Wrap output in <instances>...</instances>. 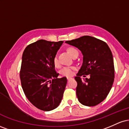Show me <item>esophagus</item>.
Here are the masks:
<instances>
[{
  "label": "esophagus",
  "instance_id": "obj_1",
  "mask_svg": "<svg viewBox=\"0 0 129 129\" xmlns=\"http://www.w3.org/2000/svg\"><path fill=\"white\" fill-rule=\"evenodd\" d=\"M72 79H73V78H70V77H68V78H67V81H70V80H72Z\"/></svg>",
  "mask_w": 129,
  "mask_h": 129
}]
</instances>
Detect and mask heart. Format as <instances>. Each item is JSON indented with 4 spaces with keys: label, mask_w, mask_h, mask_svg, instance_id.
<instances>
[{
    "label": "heart",
    "mask_w": 129,
    "mask_h": 129,
    "mask_svg": "<svg viewBox=\"0 0 129 129\" xmlns=\"http://www.w3.org/2000/svg\"><path fill=\"white\" fill-rule=\"evenodd\" d=\"M67 51L70 54L71 56H73L75 53L78 52L77 50L75 48H73V47H70L67 49ZM53 63H54V66L56 67H59L60 66L59 61L58 57L57 56H55L53 58ZM74 71H75V67L71 66H67L63 67L62 69L60 70V73L62 75L64 76H72V75H73L74 74Z\"/></svg>",
    "instance_id": "1"
}]
</instances>
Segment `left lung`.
Segmentation results:
<instances>
[{"instance_id": "8db88e82", "label": "left lung", "mask_w": 129, "mask_h": 129, "mask_svg": "<svg viewBox=\"0 0 129 129\" xmlns=\"http://www.w3.org/2000/svg\"><path fill=\"white\" fill-rule=\"evenodd\" d=\"M66 43L79 49L83 55V62L75 79L78 85L76 95L79 101L86 106H96L110 92L115 78L113 55L104 41L89 36L67 41ZM90 75L82 81L80 76Z\"/></svg>"}]
</instances>
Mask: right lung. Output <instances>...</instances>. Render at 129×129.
I'll list each match as a JSON object with an SVG mask.
<instances>
[{
    "label": "right lung",
    "instance_id": "right-lung-1",
    "mask_svg": "<svg viewBox=\"0 0 129 129\" xmlns=\"http://www.w3.org/2000/svg\"><path fill=\"white\" fill-rule=\"evenodd\" d=\"M63 41L39 40L26 47L22 54L20 78L26 97L33 106L50 111L59 105L67 79L57 78L53 58Z\"/></svg>",
    "mask_w": 129,
    "mask_h": 129
}]
</instances>
